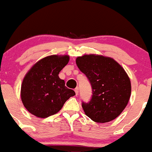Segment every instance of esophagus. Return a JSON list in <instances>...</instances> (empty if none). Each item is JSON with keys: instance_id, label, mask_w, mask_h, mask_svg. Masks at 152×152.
Segmentation results:
<instances>
[{"instance_id": "1", "label": "esophagus", "mask_w": 152, "mask_h": 152, "mask_svg": "<svg viewBox=\"0 0 152 152\" xmlns=\"http://www.w3.org/2000/svg\"><path fill=\"white\" fill-rule=\"evenodd\" d=\"M74 91H75V93H76V95H78V87H76V88L74 89Z\"/></svg>"}]
</instances>
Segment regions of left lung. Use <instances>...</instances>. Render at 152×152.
<instances>
[{"mask_svg": "<svg viewBox=\"0 0 152 152\" xmlns=\"http://www.w3.org/2000/svg\"><path fill=\"white\" fill-rule=\"evenodd\" d=\"M76 63L91 85V99L82 103L86 116L97 123L111 121L119 116L132 91L124 69L114 59L95 54L78 57Z\"/></svg>", "mask_w": 152, "mask_h": 152, "instance_id": "obj_1", "label": "left lung"}]
</instances>
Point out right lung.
<instances>
[{
    "instance_id": "1",
    "label": "right lung",
    "mask_w": 152,
    "mask_h": 152,
    "mask_svg": "<svg viewBox=\"0 0 152 152\" xmlns=\"http://www.w3.org/2000/svg\"><path fill=\"white\" fill-rule=\"evenodd\" d=\"M69 61L68 55H52L41 59L31 67L23 80L20 97L31 114L46 118L58 113L74 90L65 86L58 74Z\"/></svg>"
}]
</instances>
